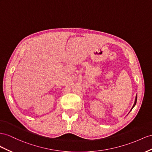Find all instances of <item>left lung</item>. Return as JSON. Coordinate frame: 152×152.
I'll return each instance as SVG.
<instances>
[{
	"instance_id": "1",
	"label": "left lung",
	"mask_w": 152,
	"mask_h": 152,
	"mask_svg": "<svg viewBox=\"0 0 152 152\" xmlns=\"http://www.w3.org/2000/svg\"><path fill=\"white\" fill-rule=\"evenodd\" d=\"M137 95H136V97H135V102H134V105H133V107H132V109L130 110V111L132 110V108H133L134 107H135V104H136V103H137ZM129 113H130V112H129ZM129 113H128V114H129Z\"/></svg>"
}]
</instances>
